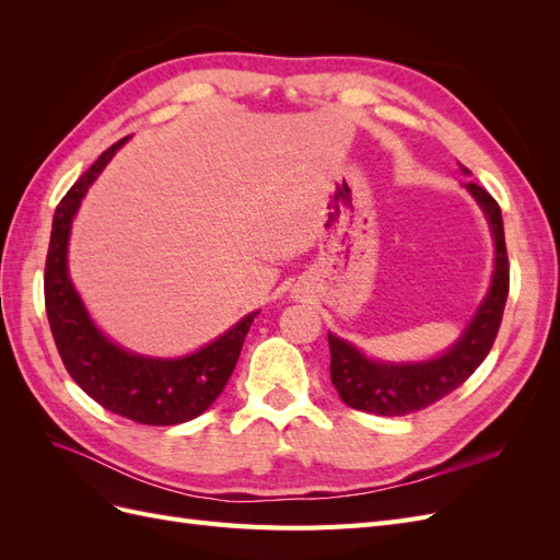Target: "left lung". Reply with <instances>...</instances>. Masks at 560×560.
I'll list each match as a JSON object with an SVG mask.
<instances>
[{"mask_svg":"<svg viewBox=\"0 0 560 560\" xmlns=\"http://www.w3.org/2000/svg\"><path fill=\"white\" fill-rule=\"evenodd\" d=\"M463 171L467 173V167ZM465 189L481 206L495 238L493 282L486 299L453 348L428 362L393 364L369 360L352 343L329 334L331 383L352 409L376 416L416 413L460 387L493 348L510 294V259H506L502 212L495 198L479 184L469 182Z\"/></svg>","mask_w":560,"mask_h":560,"instance_id":"1","label":"left lung"}]
</instances>
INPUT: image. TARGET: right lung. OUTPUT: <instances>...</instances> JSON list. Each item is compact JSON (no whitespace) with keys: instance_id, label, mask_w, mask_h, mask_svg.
I'll list each match as a JSON object with an SVG mask.
<instances>
[{"instance_id":"right-lung-1","label":"right lung","mask_w":560,"mask_h":560,"mask_svg":"<svg viewBox=\"0 0 560 560\" xmlns=\"http://www.w3.org/2000/svg\"><path fill=\"white\" fill-rule=\"evenodd\" d=\"M126 142L128 138L103 151L56 208L44 270L46 315L60 360L83 393L107 411L142 425H177L208 411L222 395L259 311L245 315L206 348L177 360L128 352L93 325L67 273V243L72 219L89 186Z\"/></svg>"}]
</instances>
